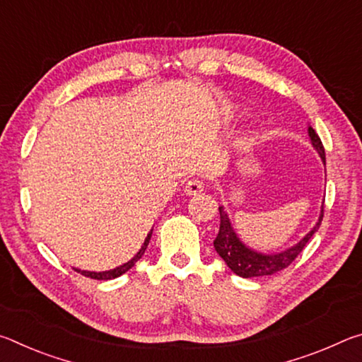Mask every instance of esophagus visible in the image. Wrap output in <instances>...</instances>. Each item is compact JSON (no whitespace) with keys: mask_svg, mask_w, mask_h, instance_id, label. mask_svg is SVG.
I'll return each instance as SVG.
<instances>
[{"mask_svg":"<svg viewBox=\"0 0 362 362\" xmlns=\"http://www.w3.org/2000/svg\"><path fill=\"white\" fill-rule=\"evenodd\" d=\"M204 189V187H203V182L201 180H198V179H192V180H188L187 183H185V193L187 194H198V193H201Z\"/></svg>","mask_w":362,"mask_h":362,"instance_id":"1","label":"esophagus"}]
</instances>
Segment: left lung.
<instances>
[{
    "label": "left lung",
    "mask_w": 362,
    "mask_h": 362,
    "mask_svg": "<svg viewBox=\"0 0 362 362\" xmlns=\"http://www.w3.org/2000/svg\"><path fill=\"white\" fill-rule=\"evenodd\" d=\"M308 132L311 137V144H313L317 153L321 155L324 164H326V153H324V146L320 136H317L313 127H310ZM218 212H220V230H218L217 238L214 240V247H216L217 254L222 257L231 272L241 278L268 276V274H274L281 272V269L289 267L291 263L297 259V255L302 252L303 247L306 246V243L310 241V238L320 230L322 217H324V209H322L321 217L317 220L315 228L293 247L287 249L281 254L265 255V254L255 252V250H250L249 247L244 246V244L238 240L236 233L233 231L230 218L223 212V207H218Z\"/></svg>",
    "instance_id": "1"
}]
</instances>
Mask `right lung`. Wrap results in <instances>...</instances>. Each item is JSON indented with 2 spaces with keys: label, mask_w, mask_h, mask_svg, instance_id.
Instances as JSON below:
<instances>
[{
  "label": "right lung",
  "mask_w": 362,
  "mask_h": 362,
  "mask_svg": "<svg viewBox=\"0 0 362 362\" xmlns=\"http://www.w3.org/2000/svg\"><path fill=\"white\" fill-rule=\"evenodd\" d=\"M151 233H153V230L148 233V236H146V240H145V243H144V246H142V249L139 250L137 255L134 257L132 260H129L127 263H124V265H121V267L115 268V269H110V272H102V273L84 272V269H76V272H78V273H81L83 276H86V278H90V279H115V278L121 276V274H124V273L127 272V269H131L134 265H136V262H137V260L142 259V255H144V252H145V249H146V246H148V243H150Z\"/></svg>",
  "instance_id": "right-lung-1"
}]
</instances>
